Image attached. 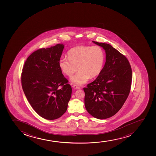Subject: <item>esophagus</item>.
Masks as SVG:
<instances>
[{
    "label": "esophagus",
    "instance_id": "1",
    "mask_svg": "<svg viewBox=\"0 0 156 156\" xmlns=\"http://www.w3.org/2000/svg\"><path fill=\"white\" fill-rule=\"evenodd\" d=\"M74 88V89H76V90H80L81 88L79 87V86H77V85H73V86H72Z\"/></svg>",
    "mask_w": 156,
    "mask_h": 156
}]
</instances>
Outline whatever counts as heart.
Listing matches in <instances>:
<instances>
[{
  "instance_id": "1",
  "label": "heart",
  "mask_w": 156,
  "mask_h": 156,
  "mask_svg": "<svg viewBox=\"0 0 156 156\" xmlns=\"http://www.w3.org/2000/svg\"><path fill=\"white\" fill-rule=\"evenodd\" d=\"M68 55L69 58L62 57L59 59V68L69 77L79 69V71L71 79L76 84H84L90 77H96L102 71L105 54L99 46H77L71 49Z\"/></svg>"
}]
</instances>
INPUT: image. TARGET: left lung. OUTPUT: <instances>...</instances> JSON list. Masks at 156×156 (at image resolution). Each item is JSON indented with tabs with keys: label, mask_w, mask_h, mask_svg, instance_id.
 I'll return each instance as SVG.
<instances>
[{
	"label": "left lung",
	"mask_w": 156,
	"mask_h": 156,
	"mask_svg": "<svg viewBox=\"0 0 156 156\" xmlns=\"http://www.w3.org/2000/svg\"><path fill=\"white\" fill-rule=\"evenodd\" d=\"M93 42L105 50L106 61L95 81L83 88L85 107L94 118L105 119L115 115L127 98L132 72L129 60L118 50L108 44Z\"/></svg>",
	"instance_id": "obj_1"
}]
</instances>
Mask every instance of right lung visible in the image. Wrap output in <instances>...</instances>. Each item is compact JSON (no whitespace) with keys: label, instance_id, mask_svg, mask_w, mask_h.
Instances as JSON below:
<instances>
[{"label":"right lung","instance_id":"obj_1","mask_svg":"<svg viewBox=\"0 0 156 156\" xmlns=\"http://www.w3.org/2000/svg\"><path fill=\"white\" fill-rule=\"evenodd\" d=\"M64 47L57 44L35 51L22 69V86L25 96L36 113L47 120L62 116L71 97V86L59 66Z\"/></svg>","mask_w":156,"mask_h":156}]
</instances>
